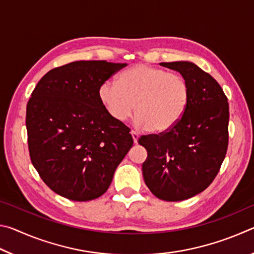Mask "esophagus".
<instances>
[{
  "instance_id": "esophagus-1",
  "label": "esophagus",
  "mask_w": 254,
  "mask_h": 254,
  "mask_svg": "<svg viewBox=\"0 0 254 254\" xmlns=\"http://www.w3.org/2000/svg\"><path fill=\"white\" fill-rule=\"evenodd\" d=\"M131 136H132V139H133V142L137 143V139H139V134H137V133L134 132V131H131Z\"/></svg>"
}]
</instances>
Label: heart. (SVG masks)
<instances>
[{
  "mask_svg": "<svg viewBox=\"0 0 254 254\" xmlns=\"http://www.w3.org/2000/svg\"><path fill=\"white\" fill-rule=\"evenodd\" d=\"M98 98L114 121L126 122L135 106L134 126L162 133L184 117L189 85L178 74L140 64L124 70L117 83L104 81L98 88Z\"/></svg>",
  "mask_w": 254,
  "mask_h": 254,
  "instance_id": "b5f03b06",
  "label": "heart"
}]
</instances>
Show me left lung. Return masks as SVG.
<instances>
[{
    "label": "left lung",
    "instance_id": "obj_1",
    "mask_svg": "<svg viewBox=\"0 0 254 254\" xmlns=\"http://www.w3.org/2000/svg\"><path fill=\"white\" fill-rule=\"evenodd\" d=\"M160 66L186 79L189 103L174 127L139 139L148 152L142 174L154 196L179 201L205 190L216 177L229 143V103L217 81L194 63H160Z\"/></svg>",
    "mask_w": 254,
    "mask_h": 254
}]
</instances>
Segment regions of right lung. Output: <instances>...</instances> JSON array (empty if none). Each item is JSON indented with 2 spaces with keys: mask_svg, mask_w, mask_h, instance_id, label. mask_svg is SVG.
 I'll return each mask as SVG.
<instances>
[{
  "mask_svg": "<svg viewBox=\"0 0 254 254\" xmlns=\"http://www.w3.org/2000/svg\"><path fill=\"white\" fill-rule=\"evenodd\" d=\"M127 64L79 60L42 77L27 105L32 165L56 194L75 201L98 198L132 148L130 128L112 119L98 88Z\"/></svg>",
  "mask_w": 254,
  "mask_h": 254,
  "instance_id": "add662e5",
  "label": "right lung"
}]
</instances>
